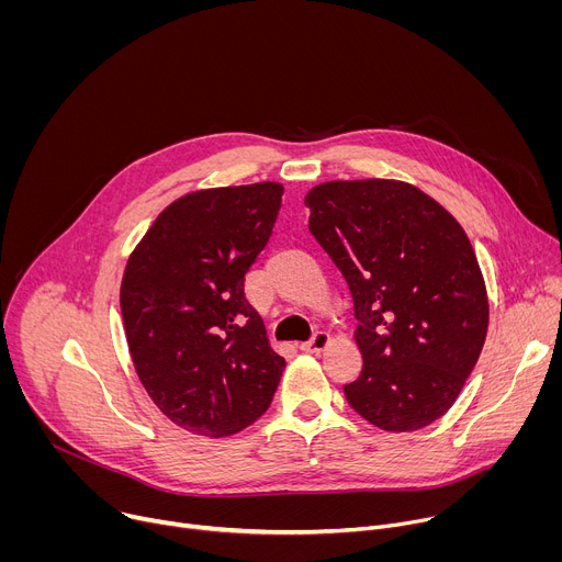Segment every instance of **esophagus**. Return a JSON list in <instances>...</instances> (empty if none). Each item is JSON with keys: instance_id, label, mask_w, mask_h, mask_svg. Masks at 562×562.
I'll return each mask as SVG.
<instances>
[{"instance_id": "34e87169", "label": "esophagus", "mask_w": 562, "mask_h": 562, "mask_svg": "<svg viewBox=\"0 0 562 562\" xmlns=\"http://www.w3.org/2000/svg\"><path fill=\"white\" fill-rule=\"evenodd\" d=\"M329 342H331V336L327 331H315L308 342L300 345V349L306 353H319L329 347Z\"/></svg>"}]
</instances>
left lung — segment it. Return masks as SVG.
<instances>
[{"label":"left lung","mask_w":562,"mask_h":562,"mask_svg":"<svg viewBox=\"0 0 562 562\" xmlns=\"http://www.w3.org/2000/svg\"><path fill=\"white\" fill-rule=\"evenodd\" d=\"M308 231L345 276L362 373L345 397L384 431H418L456 403L483 351L490 302L456 217L397 180L313 187Z\"/></svg>","instance_id":"8db88e82"}]
</instances>
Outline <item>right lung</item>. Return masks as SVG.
Instances as JSON below:
<instances>
[{
    "label": "right lung",
    "instance_id": "add662e5",
    "mask_svg": "<svg viewBox=\"0 0 562 562\" xmlns=\"http://www.w3.org/2000/svg\"><path fill=\"white\" fill-rule=\"evenodd\" d=\"M282 184L189 193L150 224L126 262L128 351L157 409L198 436H231L271 405L284 371L245 276L267 247Z\"/></svg>",
    "mask_w": 562,
    "mask_h": 562
}]
</instances>
